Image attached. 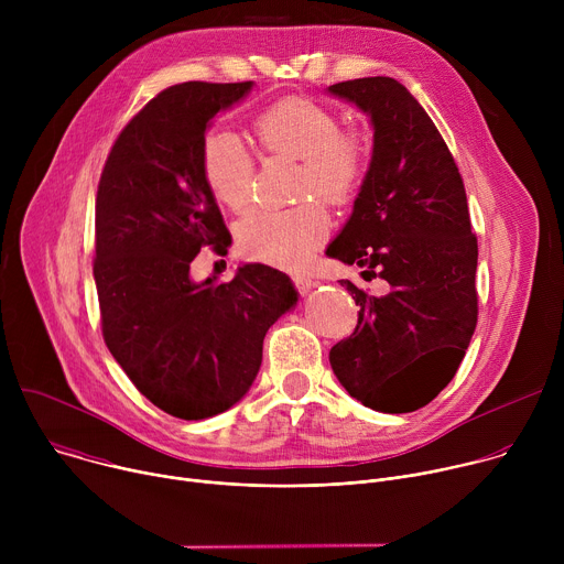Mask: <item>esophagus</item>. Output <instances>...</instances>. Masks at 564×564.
Returning a JSON list of instances; mask_svg holds the SVG:
<instances>
[{"instance_id":"34e87169","label":"esophagus","mask_w":564,"mask_h":564,"mask_svg":"<svg viewBox=\"0 0 564 564\" xmlns=\"http://www.w3.org/2000/svg\"><path fill=\"white\" fill-rule=\"evenodd\" d=\"M292 281H294V285H296V290H299L301 294H307V292L314 288V281H312L307 274H294Z\"/></svg>"}]
</instances>
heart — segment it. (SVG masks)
Here are the masks:
<instances>
[{
	"mask_svg": "<svg viewBox=\"0 0 564 564\" xmlns=\"http://www.w3.org/2000/svg\"><path fill=\"white\" fill-rule=\"evenodd\" d=\"M261 149L301 160L296 194L348 203L366 172V140L341 131L339 118L307 98H285L254 120ZM200 172L212 196L231 212L252 198L254 158L231 131L214 129L200 147ZM330 216L314 198L292 207H257L236 225L238 250L250 259L292 268L328 236Z\"/></svg>",
	"mask_w": 564,
	"mask_h": 564,
	"instance_id": "heart-1",
	"label": "heart"
}]
</instances>
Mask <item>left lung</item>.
I'll return each mask as SVG.
<instances>
[{
    "label": "left lung",
    "mask_w": 564,
    "mask_h": 564,
    "mask_svg": "<svg viewBox=\"0 0 564 564\" xmlns=\"http://www.w3.org/2000/svg\"><path fill=\"white\" fill-rule=\"evenodd\" d=\"M372 124V155L352 214L326 254L383 279L375 296L339 281L359 305L330 366L364 406L413 413L455 377L477 324V238L466 192L437 127L392 77L328 87Z\"/></svg>",
    "instance_id": "left-lung-1"
}]
</instances>
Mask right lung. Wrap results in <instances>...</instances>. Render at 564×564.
Here are the masks:
<instances>
[{
  "label": "right lung",
  "instance_id": "obj_1",
  "mask_svg": "<svg viewBox=\"0 0 564 564\" xmlns=\"http://www.w3.org/2000/svg\"><path fill=\"white\" fill-rule=\"evenodd\" d=\"M254 83H183L158 94L122 129L96 198L94 279L113 359L153 406L207 420L246 397L263 339L299 294L288 274L240 265L231 281H192L200 248L231 236L200 172L212 118Z\"/></svg>",
  "mask_w": 564,
  "mask_h": 564
}]
</instances>
